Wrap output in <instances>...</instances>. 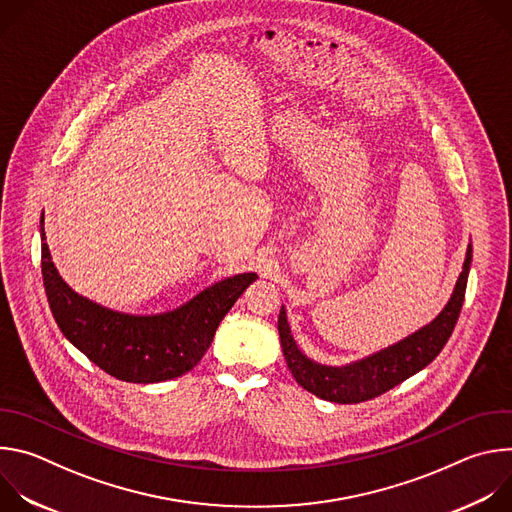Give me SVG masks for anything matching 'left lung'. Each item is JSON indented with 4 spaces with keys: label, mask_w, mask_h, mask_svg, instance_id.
Returning <instances> with one entry per match:
<instances>
[{
    "label": "left lung",
    "mask_w": 512,
    "mask_h": 512,
    "mask_svg": "<svg viewBox=\"0 0 512 512\" xmlns=\"http://www.w3.org/2000/svg\"><path fill=\"white\" fill-rule=\"evenodd\" d=\"M470 263L472 245H468L466 261L450 302L431 324L373 356L346 364V367H326V364H318L302 354L294 336H291L285 308H281L277 330L287 369L294 375L298 385L332 403H362L387 393L389 389L425 369L446 346L460 318Z\"/></svg>",
    "instance_id": "left-lung-1"
}]
</instances>
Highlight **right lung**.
Wrapping results in <instances>:
<instances>
[{"label": "right lung", "mask_w": 512, "mask_h": 512, "mask_svg": "<svg viewBox=\"0 0 512 512\" xmlns=\"http://www.w3.org/2000/svg\"><path fill=\"white\" fill-rule=\"evenodd\" d=\"M40 237L46 241L42 227ZM42 277L62 334L99 369L127 383H160L192 371L208 350L218 324L257 279L255 273H239L210 285L174 312L131 316L72 291L58 275L46 243H42Z\"/></svg>", "instance_id": "add662e5"}]
</instances>
